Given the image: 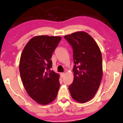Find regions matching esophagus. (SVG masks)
I'll return each instance as SVG.
<instances>
[{"label":"esophagus","mask_w":123,"mask_h":123,"mask_svg":"<svg viewBox=\"0 0 123 123\" xmlns=\"http://www.w3.org/2000/svg\"><path fill=\"white\" fill-rule=\"evenodd\" d=\"M64 74H65V73H62L61 74V76L62 77V78H63V77L64 76Z\"/></svg>","instance_id":"1"}]
</instances>
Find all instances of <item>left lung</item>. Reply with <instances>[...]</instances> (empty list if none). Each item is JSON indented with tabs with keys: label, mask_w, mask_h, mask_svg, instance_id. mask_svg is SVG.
Here are the masks:
<instances>
[{
	"label": "left lung",
	"mask_w": 123,
	"mask_h": 123,
	"mask_svg": "<svg viewBox=\"0 0 123 123\" xmlns=\"http://www.w3.org/2000/svg\"><path fill=\"white\" fill-rule=\"evenodd\" d=\"M72 47L75 65L74 80L69 86L72 98L85 103L94 97L103 76L99 47L87 32L78 31L64 37Z\"/></svg>",
	"instance_id": "obj_1"
}]
</instances>
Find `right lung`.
<instances>
[{
	"mask_svg": "<svg viewBox=\"0 0 123 123\" xmlns=\"http://www.w3.org/2000/svg\"><path fill=\"white\" fill-rule=\"evenodd\" d=\"M61 39L59 36L34 37L25 46L20 56L19 72L23 84L29 96L41 105L53 101L60 88V75L47 70L52 67V55Z\"/></svg>",
	"mask_w": 123,
	"mask_h": 123,
	"instance_id": "1",
	"label": "right lung"
}]
</instances>
